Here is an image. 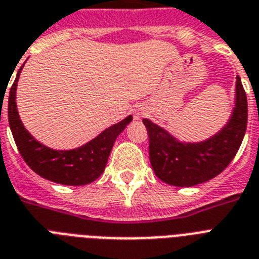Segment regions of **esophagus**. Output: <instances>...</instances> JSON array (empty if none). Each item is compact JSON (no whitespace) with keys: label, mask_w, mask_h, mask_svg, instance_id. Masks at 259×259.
Here are the masks:
<instances>
[{"label":"esophagus","mask_w":259,"mask_h":259,"mask_svg":"<svg viewBox=\"0 0 259 259\" xmlns=\"http://www.w3.org/2000/svg\"><path fill=\"white\" fill-rule=\"evenodd\" d=\"M146 114H148V109L145 108V106H142V105H138V106H136V109H134V118L141 119Z\"/></svg>","instance_id":"esophagus-1"}]
</instances>
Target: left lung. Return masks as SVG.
I'll return each instance as SVG.
<instances>
[{
	"label": "left lung",
	"mask_w": 259,
	"mask_h": 259,
	"mask_svg": "<svg viewBox=\"0 0 259 259\" xmlns=\"http://www.w3.org/2000/svg\"><path fill=\"white\" fill-rule=\"evenodd\" d=\"M149 157L155 176L171 186L190 188L222 173L242 144L247 126V98L241 78L235 82V108L221 132L198 144L180 142L145 118Z\"/></svg>",
	"instance_id": "1"
}]
</instances>
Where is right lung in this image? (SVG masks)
Wrapping results in <instances>:
<instances>
[{
    "mask_svg": "<svg viewBox=\"0 0 259 259\" xmlns=\"http://www.w3.org/2000/svg\"><path fill=\"white\" fill-rule=\"evenodd\" d=\"M21 70L22 66L10 88L8 117L17 149L25 162L42 178L56 184L82 186L96 181L104 173L117 137L122 133L133 117L129 115L121 122L110 126L81 148L73 150H53L35 141L21 122L16 105L17 82Z\"/></svg>",
    "mask_w": 259,
    "mask_h": 259,
    "instance_id": "1",
    "label": "right lung"
}]
</instances>
